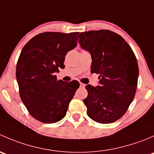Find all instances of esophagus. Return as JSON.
<instances>
[{"label": "esophagus", "mask_w": 154, "mask_h": 154, "mask_svg": "<svg viewBox=\"0 0 154 154\" xmlns=\"http://www.w3.org/2000/svg\"><path fill=\"white\" fill-rule=\"evenodd\" d=\"M80 86L82 87V88H84L85 86H86V85L84 84V83H80Z\"/></svg>", "instance_id": "34e87169"}]
</instances>
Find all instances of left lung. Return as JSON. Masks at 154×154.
I'll list each match as a JSON object with an SVG mask.
<instances>
[{"mask_svg":"<svg viewBox=\"0 0 154 154\" xmlns=\"http://www.w3.org/2000/svg\"><path fill=\"white\" fill-rule=\"evenodd\" d=\"M79 38L81 48L91 54V72L100 80L97 86H86L87 115L98 123H112L125 114L136 94V56L120 35L108 29L80 32Z\"/></svg>","mask_w":154,"mask_h":154,"instance_id":"1","label":"left lung"}]
</instances>
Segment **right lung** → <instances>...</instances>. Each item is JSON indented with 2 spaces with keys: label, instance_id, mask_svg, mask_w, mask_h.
<instances>
[{
  "label": "right lung",
  "instance_id": "add662e5",
  "mask_svg": "<svg viewBox=\"0 0 154 154\" xmlns=\"http://www.w3.org/2000/svg\"><path fill=\"white\" fill-rule=\"evenodd\" d=\"M78 32H45L31 38L21 51L16 79L21 100L36 120L52 124L66 116L68 105L80 86L77 81L57 80L66 54L77 46Z\"/></svg>",
  "mask_w": 154,
  "mask_h": 154
}]
</instances>
